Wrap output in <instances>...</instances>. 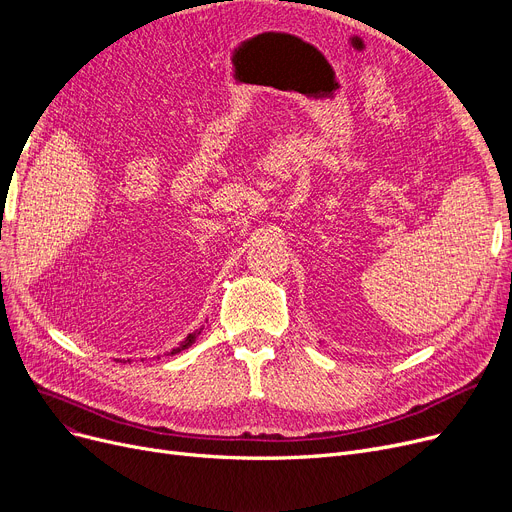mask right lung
Here are the masks:
<instances>
[{"instance_id": "obj_1", "label": "right lung", "mask_w": 512, "mask_h": 512, "mask_svg": "<svg viewBox=\"0 0 512 512\" xmlns=\"http://www.w3.org/2000/svg\"><path fill=\"white\" fill-rule=\"evenodd\" d=\"M203 328H205V326H199L197 330H193V332H188V334L184 336V340H180V342H178V346L170 348V351H168L166 355H176V353L184 351V348H188V346H191V344H193V342H195V340L199 338V334L203 332ZM159 357H161V355H159ZM141 361H145V359H141Z\"/></svg>"}]
</instances>
